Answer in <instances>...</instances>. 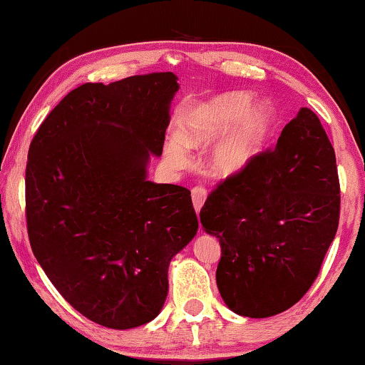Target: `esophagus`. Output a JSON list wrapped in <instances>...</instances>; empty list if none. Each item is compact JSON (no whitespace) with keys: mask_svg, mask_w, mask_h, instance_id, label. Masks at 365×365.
<instances>
[{"mask_svg":"<svg viewBox=\"0 0 365 365\" xmlns=\"http://www.w3.org/2000/svg\"><path fill=\"white\" fill-rule=\"evenodd\" d=\"M206 197H207V191L202 187H196L191 190V200H193V206H195L196 214H200L202 206H205Z\"/></svg>","mask_w":365,"mask_h":365,"instance_id":"esophagus-1","label":"esophagus"}]
</instances>
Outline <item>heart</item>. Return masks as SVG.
Wrapping results in <instances>:
<instances>
[{
  "label": "heart",
  "mask_w": 365,
  "mask_h": 365,
  "mask_svg": "<svg viewBox=\"0 0 365 365\" xmlns=\"http://www.w3.org/2000/svg\"><path fill=\"white\" fill-rule=\"evenodd\" d=\"M251 103L243 91L212 98L183 117L177 135L164 145V156L174 168H187V148H205L220 138L207 154L206 168L212 177L232 178L250 168L274 122V113L264 103Z\"/></svg>",
  "instance_id": "b5f03b06"
}]
</instances>
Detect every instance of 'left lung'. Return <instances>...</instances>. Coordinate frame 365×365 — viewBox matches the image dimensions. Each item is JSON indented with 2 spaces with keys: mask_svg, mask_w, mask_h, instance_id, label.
<instances>
[{
  "mask_svg": "<svg viewBox=\"0 0 365 365\" xmlns=\"http://www.w3.org/2000/svg\"><path fill=\"white\" fill-rule=\"evenodd\" d=\"M200 217L219 238L215 280L228 309L264 319L296 304L317 279L339 220L335 150L319 117L301 108L274 150L219 183Z\"/></svg>",
  "mask_w": 365,
  "mask_h": 365,
  "instance_id": "1",
  "label": "left lung"
}]
</instances>
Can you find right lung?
<instances>
[{
	"label": "right lung",
	"instance_id": "add662e5",
	"mask_svg": "<svg viewBox=\"0 0 365 365\" xmlns=\"http://www.w3.org/2000/svg\"><path fill=\"white\" fill-rule=\"evenodd\" d=\"M177 76L83 83L35 133L26 215L36 261L86 319L127 330L158 316L169 264L197 232L190 191L148 180L163 154Z\"/></svg>",
	"mask_w": 365,
	"mask_h": 365
}]
</instances>
